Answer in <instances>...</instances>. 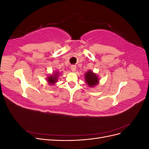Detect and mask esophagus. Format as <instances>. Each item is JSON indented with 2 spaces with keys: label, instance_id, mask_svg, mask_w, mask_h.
<instances>
[{
  "label": "esophagus",
  "instance_id": "1",
  "mask_svg": "<svg viewBox=\"0 0 149 149\" xmlns=\"http://www.w3.org/2000/svg\"><path fill=\"white\" fill-rule=\"evenodd\" d=\"M71 69L73 71H75L76 70V66L75 65H71Z\"/></svg>",
  "mask_w": 149,
  "mask_h": 149
}]
</instances>
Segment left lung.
Returning <instances> with one entry per match:
<instances>
[{
	"label": "left lung",
	"mask_w": 149,
	"mask_h": 149,
	"mask_svg": "<svg viewBox=\"0 0 149 149\" xmlns=\"http://www.w3.org/2000/svg\"><path fill=\"white\" fill-rule=\"evenodd\" d=\"M86 81L90 87H93L98 83V78L96 74L93 73L92 71H89L85 74Z\"/></svg>",
	"instance_id": "obj_1"
}]
</instances>
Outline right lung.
<instances>
[{
  "label": "right lung",
  "instance_id": "1",
  "mask_svg": "<svg viewBox=\"0 0 149 149\" xmlns=\"http://www.w3.org/2000/svg\"><path fill=\"white\" fill-rule=\"evenodd\" d=\"M58 73H56L54 74L53 75H51V76H49V77H48V78H47L48 80L47 81L49 84H54L57 81V78H58Z\"/></svg>",
  "mask_w": 149,
  "mask_h": 149
}]
</instances>
